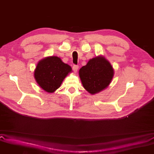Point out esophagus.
<instances>
[{
	"label": "esophagus",
	"mask_w": 154,
	"mask_h": 154,
	"mask_svg": "<svg viewBox=\"0 0 154 154\" xmlns=\"http://www.w3.org/2000/svg\"><path fill=\"white\" fill-rule=\"evenodd\" d=\"M72 69H73V70H74V72L75 73H76V72H77V70L79 69V66H73Z\"/></svg>",
	"instance_id": "esophagus-1"
}]
</instances>
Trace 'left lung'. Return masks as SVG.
Wrapping results in <instances>:
<instances>
[{
    "label": "left lung",
    "mask_w": 154,
    "mask_h": 154,
    "mask_svg": "<svg viewBox=\"0 0 154 154\" xmlns=\"http://www.w3.org/2000/svg\"><path fill=\"white\" fill-rule=\"evenodd\" d=\"M79 74L85 89L94 95L108 87L114 77V70L108 60L99 55L88 60L80 69Z\"/></svg>",
    "instance_id": "1"
}]
</instances>
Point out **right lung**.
Returning a JSON list of instances; mask_svg holds the SVG:
<instances>
[{"label":"right lung","instance_id":"1","mask_svg":"<svg viewBox=\"0 0 154 154\" xmlns=\"http://www.w3.org/2000/svg\"><path fill=\"white\" fill-rule=\"evenodd\" d=\"M72 72L69 65L57 56H49L39 60L34 70V77L40 88L53 93L60 87L62 82Z\"/></svg>","mask_w":154,"mask_h":154}]
</instances>
